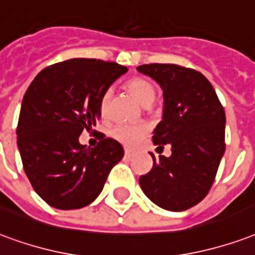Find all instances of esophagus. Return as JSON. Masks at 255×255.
Wrapping results in <instances>:
<instances>
[{
    "label": "esophagus",
    "instance_id": "obj_1",
    "mask_svg": "<svg viewBox=\"0 0 255 255\" xmlns=\"http://www.w3.org/2000/svg\"><path fill=\"white\" fill-rule=\"evenodd\" d=\"M124 155H126V158H127V159H132L133 152L129 151V150H126V154H124Z\"/></svg>",
    "mask_w": 255,
    "mask_h": 255
}]
</instances>
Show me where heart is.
<instances>
[{
    "mask_svg": "<svg viewBox=\"0 0 255 255\" xmlns=\"http://www.w3.org/2000/svg\"><path fill=\"white\" fill-rule=\"evenodd\" d=\"M126 89L143 108H148L156 97L155 85L150 82L146 78H133L126 84ZM111 90L104 92L100 100V112L105 115L108 111L109 103H111ZM147 129L143 126H127V124H119L112 128V136L118 142L126 144V146H135L144 135Z\"/></svg>",
    "mask_w": 255,
    "mask_h": 255,
    "instance_id": "obj_1",
    "label": "heart"
}]
</instances>
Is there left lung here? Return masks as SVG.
<instances>
[{
    "instance_id": "left-lung-1",
    "label": "left lung",
    "mask_w": 255,
    "mask_h": 255,
    "mask_svg": "<svg viewBox=\"0 0 255 255\" xmlns=\"http://www.w3.org/2000/svg\"><path fill=\"white\" fill-rule=\"evenodd\" d=\"M137 71L151 77L163 90V115L152 143L170 144L171 155L152 156V169L139 184L154 204L185 211L199 204L214 184L226 150V113L214 86L204 75L178 65L150 63Z\"/></svg>"
}]
</instances>
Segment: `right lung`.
I'll return each instance as SVG.
<instances>
[{
    "label": "right lung",
    "instance_id": "right-lung-1",
    "mask_svg": "<svg viewBox=\"0 0 255 255\" xmlns=\"http://www.w3.org/2000/svg\"><path fill=\"white\" fill-rule=\"evenodd\" d=\"M127 71L113 62L75 58L41 70L24 94L17 147L32 188L51 207L89 205L122 161L124 150L115 139L103 135L90 148L80 135L96 126L101 96Z\"/></svg>",
    "mask_w": 255,
    "mask_h": 255
}]
</instances>
